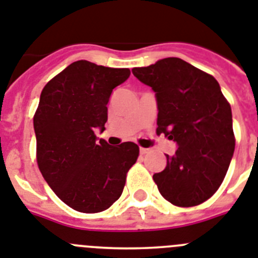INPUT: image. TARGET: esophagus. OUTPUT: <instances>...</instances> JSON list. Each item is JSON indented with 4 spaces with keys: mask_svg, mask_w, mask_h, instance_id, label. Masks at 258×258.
Instances as JSON below:
<instances>
[{
    "mask_svg": "<svg viewBox=\"0 0 258 258\" xmlns=\"http://www.w3.org/2000/svg\"><path fill=\"white\" fill-rule=\"evenodd\" d=\"M151 152V149H148V148H140V154H147Z\"/></svg>",
    "mask_w": 258,
    "mask_h": 258,
    "instance_id": "esophagus-1",
    "label": "esophagus"
}]
</instances>
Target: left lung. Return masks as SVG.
I'll return each mask as SVG.
<instances>
[{
	"label": "left lung",
	"mask_w": 258,
	"mask_h": 258,
	"mask_svg": "<svg viewBox=\"0 0 258 258\" xmlns=\"http://www.w3.org/2000/svg\"><path fill=\"white\" fill-rule=\"evenodd\" d=\"M132 74L156 93L157 134L175 142L165 170L153 175L176 207H195L214 195L234 156L231 106L212 75L170 57Z\"/></svg>",
	"instance_id": "left-lung-1"
}]
</instances>
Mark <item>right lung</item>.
I'll return each mask as SVG.
<instances>
[{
    "label": "right lung",
    "instance_id": "right-lung-1",
    "mask_svg": "<svg viewBox=\"0 0 258 258\" xmlns=\"http://www.w3.org/2000/svg\"><path fill=\"white\" fill-rule=\"evenodd\" d=\"M128 69L76 61L44 87L33 116L37 165L64 204L82 213H98L120 197L139 147L97 142L105 130L107 102L115 87L128 79Z\"/></svg>",
    "mask_w": 258,
    "mask_h": 258
}]
</instances>
